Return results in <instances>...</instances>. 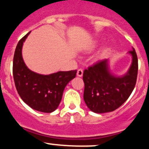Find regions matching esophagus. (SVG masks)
<instances>
[{"instance_id": "1", "label": "esophagus", "mask_w": 149, "mask_h": 149, "mask_svg": "<svg viewBox=\"0 0 149 149\" xmlns=\"http://www.w3.org/2000/svg\"><path fill=\"white\" fill-rule=\"evenodd\" d=\"M83 73V71L82 69H78L77 71V76L78 77H82Z\"/></svg>"}]
</instances>
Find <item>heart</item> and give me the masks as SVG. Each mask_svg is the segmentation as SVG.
Segmentation results:
<instances>
[{
    "mask_svg": "<svg viewBox=\"0 0 149 149\" xmlns=\"http://www.w3.org/2000/svg\"><path fill=\"white\" fill-rule=\"evenodd\" d=\"M96 47V45H95V44H93L91 46V49H95Z\"/></svg>",
    "mask_w": 149,
    "mask_h": 149,
    "instance_id": "heart-1",
    "label": "heart"
}]
</instances>
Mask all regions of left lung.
I'll list each match as a JSON object with an SVG mask.
<instances>
[{
  "mask_svg": "<svg viewBox=\"0 0 149 149\" xmlns=\"http://www.w3.org/2000/svg\"><path fill=\"white\" fill-rule=\"evenodd\" d=\"M128 53L132 56V64L128 71L122 76H115L110 71L107 58L83 72V99L92 112L100 114L112 112L130 96L136 82L138 58L133 47Z\"/></svg>",
  "mask_w": 149,
  "mask_h": 149,
  "instance_id": "8db88e82",
  "label": "left lung"
}]
</instances>
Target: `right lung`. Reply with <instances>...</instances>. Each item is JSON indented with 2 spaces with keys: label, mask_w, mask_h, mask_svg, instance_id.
I'll list each match as a JSON object with an SVG mask.
<instances>
[{
  "label": "right lung",
  "mask_w": 149,
  "mask_h": 149,
  "mask_svg": "<svg viewBox=\"0 0 149 149\" xmlns=\"http://www.w3.org/2000/svg\"><path fill=\"white\" fill-rule=\"evenodd\" d=\"M29 33L19 41L15 51L13 66L15 85L19 95L31 108L50 113L58 107L65 87L76 77L77 71L42 75L29 70L22 55L23 43Z\"/></svg>",
  "instance_id": "add662e5"
}]
</instances>
